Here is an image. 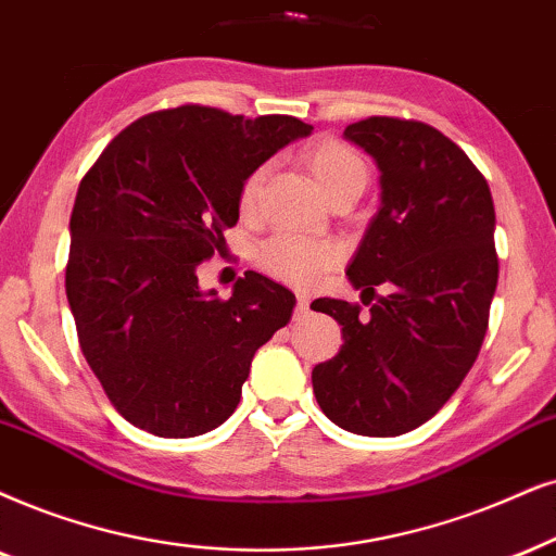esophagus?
I'll return each instance as SVG.
<instances>
[{
  "label": "esophagus",
  "instance_id": "esophagus-1",
  "mask_svg": "<svg viewBox=\"0 0 556 556\" xmlns=\"http://www.w3.org/2000/svg\"><path fill=\"white\" fill-rule=\"evenodd\" d=\"M307 311H311V298H307V294L298 292V307H294V320L305 318Z\"/></svg>",
  "mask_w": 556,
  "mask_h": 556
}]
</instances>
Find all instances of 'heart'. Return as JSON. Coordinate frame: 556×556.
Wrapping results in <instances>:
<instances>
[{
	"label": "heart",
	"mask_w": 556,
	"mask_h": 556,
	"mask_svg": "<svg viewBox=\"0 0 556 556\" xmlns=\"http://www.w3.org/2000/svg\"><path fill=\"white\" fill-rule=\"evenodd\" d=\"M302 161L311 168L313 179L318 181L320 192L326 197L351 192V189L367 187L369 166L359 153L343 143L339 138H320L307 146ZM264 168H254L243 179L241 192H238V210L249 215L256 205L258 187H262ZM341 262V249L333 241L323 238H305L294 233H277L256 245L254 264L258 269L279 279V282L307 287L318 282L323 274L333 269Z\"/></svg>",
	"instance_id": "heart-1"
}]
</instances>
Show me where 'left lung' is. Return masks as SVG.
I'll use <instances>...</instances> for the list:
<instances>
[{
	"mask_svg": "<svg viewBox=\"0 0 556 556\" xmlns=\"http://www.w3.org/2000/svg\"><path fill=\"white\" fill-rule=\"evenodd\" d=\"M343 136L377 161L382 207L346 271L369 311L318 302L343 346L313 369V392L343 431L400 435L444 407L480 354L497 287L493 194L426 123L367 117Z\"/></svg>",
	"mask_w": 556,
	"mask_h": 556,
	"instance_id": "8db88e82",
	"label": "left lung"
}]
</instances>
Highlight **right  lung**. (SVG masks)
Returning a JSON list of instances; mask_svg holds the SVG:
<instances>
[{"instance_id":"right-lung-1","label":"right lung","mask_w":556,"mask_h":556,"mask_svg":"<svg viewBox=\"0 0 556 556\" xmlns=\"http://www.w3.org/2000/svg\"><path fill=\"white\" fill-rule=\"evenodd\" d=\"M311 130L290 115L179 104L130 123L84 174L66 298L84 359L128 424L189 439L236 410L294 294L245 271L220 300L200 292L197 266L226 245L243 179Z\"/></svg>"}]
</instances>
